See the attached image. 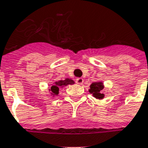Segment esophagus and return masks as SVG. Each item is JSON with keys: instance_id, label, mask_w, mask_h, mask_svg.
<instances>
[{"instance_id": "esophagus-1", "label": "esophagus", "mask_w": 148, "mask_h": 148, "mask_svg": "<svg viewBox=\"0 0 148 148\" xmlns=\"http://www.w3.org/2000/svg\"><path fill=\"white\" fill-rule=\"evenodd\" d=\"M83 82V78H82V77H77V79H76V83L78 84V85H82Z\"/></svg>"}]
</instances>
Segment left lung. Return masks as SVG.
<instances>
[{
  "mask_svg": "<svg viewBox=\"0 0 148 148\" xmlns=\"http://www.w3.org/2000/svg\"><path fill=\"white\" fill-rule=\"evenodd\" d=\"M104 89V85L102 82H93L90 85V89L89 92L93 94V96L97 99H102L105 95L101 93V91Z\"/></svg>",
  "mask_w": 148,
  "mask_h": 148,
  "instance_id": "8db88e82",
  "label": "left lung"
}]
</instances>
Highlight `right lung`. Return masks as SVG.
Here are the masks:
<instances>
[{"mask_svg":"<svg viewBox=\"0 0 148 148\" xmlns=\"http://www.w3.org/2000/svg\"><path fill=\"white\" fill-rule=\"evenodd\" d=\"M72 84H74V82L70 78H66L65 80L58 81V82H55V83L52 85V86L51 87L49 91L51 92L53 97L58 96L59 90L62 89V87L66 86L68 85H72Z\"/></svg>","mask_w":148,"mask_h":148,"instance_id":"right-lung-1","label":"right lung"}]
</instances>
